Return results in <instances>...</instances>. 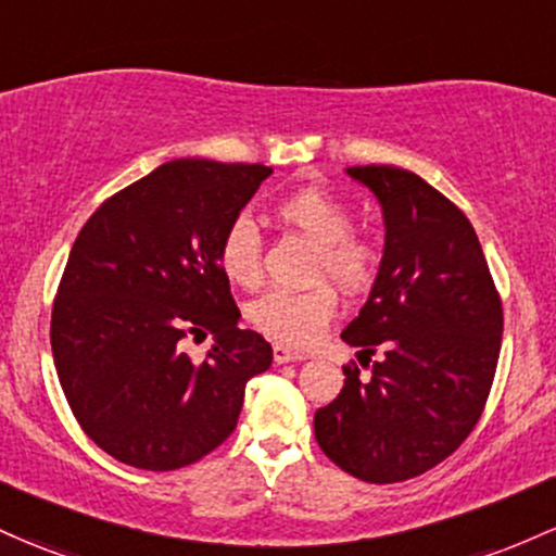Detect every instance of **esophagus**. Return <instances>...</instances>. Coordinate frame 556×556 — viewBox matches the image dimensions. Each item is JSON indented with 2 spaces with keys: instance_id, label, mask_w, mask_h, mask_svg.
<instances>
[{
  "instance_id": "1",
  "label": "esophagus",
  "mask_w": 556,
  "mask_h": 556,
  "mask_svg": "<svg viewBox=\"0 0 556 556\" xmlns=\"http://www.w3.org/2000/svg\"><path fill=\"white\" fill-rule=\"evenodd\" d=\"M303 358H306V353H298V351H292V348L282 345V343H277V345H274V362H277V364L303 362Z\"/></svg>"
}]
</instances>
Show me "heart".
Masks as SVG:
<instances>
[{
	"label": "heart",
	"mask_w": 556,
	"mask_h": 556,
	"mask_svg": "<svg viewBox=\"0 0 556 556\" xmlns=\"http://www.w3.org/2000/svg\"><path fill=\"white\" fill-rule=\"evenodd\" d=\"M282 224L298 229L316 245V274L343 288H362L375 271V248L351 231V211L321 187H301L274 205ZM218 264L237 288L261 282V235L248 216L229 224L218 245ZM338 311V295L327 285L303 292L271 290L250 303V325L285 345H308L325 332Z\"/></svg>",
	"instance_id": "b5f03b06"
}]
</instances>
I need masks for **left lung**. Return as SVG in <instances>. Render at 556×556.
<instances>
[{
  "label": "left lung",
  "mask_w": 556,
  "mask_h": 556,
  "mask_svg": "<svg viewBox=\"0 0 556 556\" xmlns=\"http://www.w3.org/2000/svg\"><path fill=\"white\" fill-rule=\"evenodd\" d=\"M377 198L386 227L367 303L340 338L362 356L380 348L367 380L314 414L329 459L367 483L417 478L478 425L502 351V301L469 218L417 174L351 166Z\"/></svg>",
  "instance_id": "left-lung-1"
}]
</instances>
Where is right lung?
<instances>
[{
	"label": "right lung",
	"mask_w": 556,
	"mask_h": 556,
	"mask_svg": "<svg viewBox=\"0 0 556 556\" xmlns=\"http://www.w3.org/2000/svg\"><path fill=\"white\" fill-rule=\"evenodd\" d=\"M268 166L179 157L105 200L73 242L52 308V358L73 417L113 459L166 472L235 430L271 345L240 329L218 264L224 231ZM211 331L203 363L180 340Z\"/></svg>",
	"instance_id": "right-lung-1"
}]
</instances>
